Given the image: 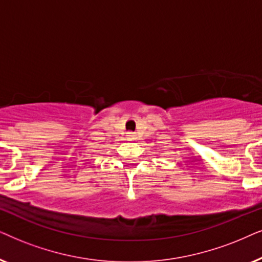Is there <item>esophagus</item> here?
I'll use <instances>...</instances> for the list:
<instances>
[{
    "label": "esophagus",
    "mask_w": 262,
    "mask_h": 262,
    "mask_svg": "<svg viewBox=\"0 0 262 262\" xmlns=\"http://www.w3.org/2000/svg\"><path fill=\"white\" fill-rule=\"evenodd\" d=\"M127 138L129 139V140H133V139L135 138V135H134L133 133H128V135H127Z\"/></svg>",
    "instance_id": "1"
}]
</instances>
